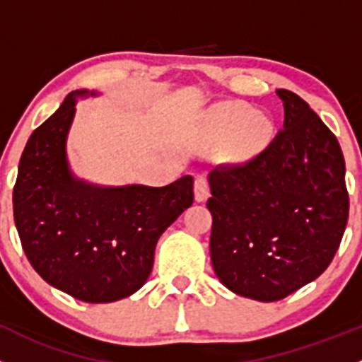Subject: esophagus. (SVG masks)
<instances>
[{
    "instance_id": "esophagus-1",
    "label": "esophagus",
    "mask_w": 362,
    "mask_h": 362,
    "mask_svg": "<svg viewBox=\"0 0 362 362\" xmlns=\"http://www.w3.org/2000/svg\"><path fill=\"white\" fill-rule=\"evenodd\" d=\"M210 196L209 192V184H206V178L203 177V175H199V177H196L194 180V199L198 203H203L206 202Z\"/></svg>"
}]
</instances>
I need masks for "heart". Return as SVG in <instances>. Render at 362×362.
I'll return each instance as SVG.
<instances>
[{
    "label": "heart",
    "instance_id": "obj_1",
    "mask_svg": "<svg viewBox=\"0 0 362 362\" xmlns=\"http://www.w3.org/2000/svg\"><path fill=\"white\" fill-rule=\"evenodd\" d=\"M274 125L262 110L242 103H221L205 111L202 136L206 145H223V160L245 164L265 150L272 139Z\"/></svg>",
    "mask_w": 362,
    "mask_h": 362
}]
</instances>
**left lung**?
Returning a JSON list of instances; mask_svg holds the SVG:
<instances>
[{"instance_id": "left-lung-1", "label": "left lung", "mask_w": 362, "mask_h": 362, "mask_svg": "<svg viewBox=\"0 0 362 362\" xmlns=\"http://www.w3.org/2000/svg\"><path fill=\"white\" fill-rule=\"evenodd\" d=\"M285 124L244 166L210 171V258L219 281L259 303L315 281L349 219L345 159L336 136L299 95L276 90Z\"/></svg>"}]
</instances>
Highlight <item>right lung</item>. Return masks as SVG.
<instances>
[{
  "instance_id": "add662e5",
  "label": "right lung",
  "mask_w": 362,
  "mask_h": 362,
  "mask_svg": "<svg viewBox=\"0 0 362 362\" xmlns=\"http://www.w3.org/2000/svg\"><path fill=\"white\" fill-rule=\"evenodd\" d=\"M69 93L30 136L13 187V219L31 267L45 283L83 303L103 304L138 292L153 267L160 235L192 205V177L164 187H104L74 175L66 139L77 99Z\"/></svg>"
}]
</instances>
